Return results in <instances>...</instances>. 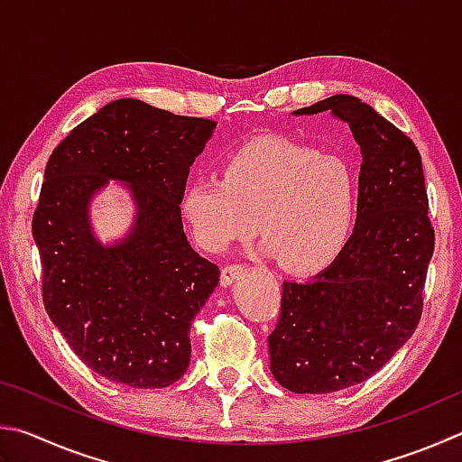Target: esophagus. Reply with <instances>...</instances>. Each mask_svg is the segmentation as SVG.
Masks as SVG:
<instances>
[{"label": "esophagus", "mask_w": 462, "mask_h": 462, "mask_svg": "<svg viewBox=\"0 0 462 462\" xmlns=\"http://www.w3.org/2000/svg\"><path fill=\"white\" fill-rule=\"evenodd\" d=\"M242 273H245V266L242 264H226L220 274V284L222 287H230L234 281L240 279Z\"/></svg>", "instance_id": "34e87169"}]
</instances>
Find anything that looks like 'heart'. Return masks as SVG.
<instances>
[{
    "label": "heart",
    "instance_id": "1",
    "mask_svg": "<svg viewBox=\"0 0 462 462\" xmlns=\"http://www.w3.org/2000/svg\"><path fill=\"white\" fill-rule=\"evenodd\" d=\"M181 216L206 250H224L258 224L263 253L292 273H315L347 246L359 209L356 170L339 155L263 137L226 157L220 180H194Z\"/></svg>",
    "mask_w": 462,
    "mask_h": 462
}]
</instances>
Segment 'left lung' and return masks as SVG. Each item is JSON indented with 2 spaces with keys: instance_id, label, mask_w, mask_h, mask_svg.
I'll return each instance as SVG.
<instances>
[{
  "instance_id": "1",
  "label": "left lung",
  "mask_w": 462,
  "mask_h": 462,
  "mask_svg": "<svg viewBox=\"0 0 462 462\" xmlns=\"http://www.w3.org/2000/svg\"><path fill=\"white\" fill-rule=\"evenodd\" d=\"M323 111L349 125L362 151L359 209L347 246L325 271L307 282H282L268 354L274 380L295 393L349 388L390 362L420 321L434 253L416 145L351 95L292 115Z\"/></svg>"
}]
</instances>
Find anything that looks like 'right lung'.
Returning <instances> with one entry per match:
<instances>
[{
	"instance_id": "obj_1",
	"label": "right lung",
	"mask_w": 462,
	"mask_h": 462,
	"mask_svg": "<svg viewBox=\"0 0 462 462\" xmlns=\"http://www.w3.org/2000/svg\"><path fill=\"white\" fill-rule=\"evenodd\" d=\"M216 123L121 98L82 121L50 155L32 234L52 323L92 372L131 388L186 374L189 325L220 281L181 224L189 167ZM125 183L136 217L121 241L91 232L89 202Z\"/></svg>"
}]
</instances>
